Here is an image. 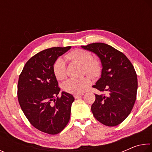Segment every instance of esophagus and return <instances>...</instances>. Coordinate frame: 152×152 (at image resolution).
I'll return each instance as SVG.
<instances>
[{"label":"esophagus","instance_id":"1","mask_svg":"<svg viewBox=\"0 0 152 152\" xmlns=\"http://www.w3.org/2000/svg\"><path fill=\"white\" fill-rule=\"evenodd\" d=\"M82 95H83V94H74V99H78V97L81 96Z\"/></svg>","mask_w":152,"mask_h":152}]
</instances>
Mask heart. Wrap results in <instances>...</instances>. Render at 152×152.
I'll list each match as a JSON object with an SVG mask.
<instances>
[{"label":"heart","instance_id":"obj_1","mask_svg":"<svg viewBox=\"0 0 152 152\" xmlns=\"http://www.w3.org/2000/svg\"><path fill=\"white\" fill-rule=\"evenodd\" d=\"M65 60L70 62H76L82 65V73L88 74L92 78H96L101 74L102 70L101 63L99 59L92 58L89 51L75 49L68 52L64 56ZM53 71L56 78L63 80L66 77V66L65 61L59 58L55 61L53 66ZM91 84V80L88 76L75 79L71 78L64 82L63 88L70 94H79L84 92Z\"/></svg>","mask_w":152,"mask_h":152}]
</instances>
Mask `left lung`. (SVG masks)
I'll return each instance as SVG.
<instances>
[{
	"mask_svg": "<svg viewBox=\"0 0 152 152\" xmlns=\"http://www.w3.org/2000/svg\"><path fill=\"white\" fill-rule=\"evenodd\" d=\"M82 48L101 59V77L92 87L107 95L95 94L91 110L95 119L109 127L121 123L135 104L137 78L133 64L120 51L103 43H93Z\"/></svg>",
	"mask_w": 152,
	"mask_h": 152,
	"instance_id": "8db88e82",
	"label": "left lung"
}]
</instances>
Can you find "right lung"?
<instances>
[{
	"mask_svg": "<svg viewBox=\"0 0 152 152\" xmlns=\"http://www.w3.org/2000/svg\"><path fill=\"white\" fill-rule=\"evenodd\" d=\"M71 48L54 47L33 56L20 74L17 97L20 107L29 123L37 129L50 135L62 131L70 118L72 95L58 94L60 88L53 66L59 56Z\"/></svg>",
	"mask_w": 152,
	"mask_h": 152,
	"instance_id": "1",
	"label": "right lung"
}]
</instances>
